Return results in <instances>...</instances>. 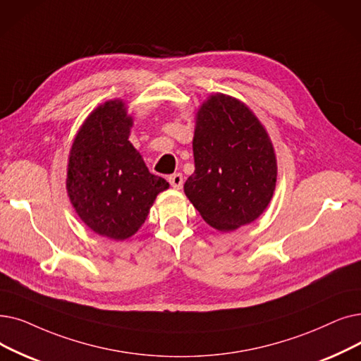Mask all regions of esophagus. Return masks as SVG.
Returning <instances> with one entry per match:
<instances>
[{
	"label": "esophagus",
	"instance_id": "obj_1",
	"mask_svg": "<svg viewBox=\"0 0 361 361\" xmlns=\"http://www.w3.org/2000/svg\"><path fill=\"white\" fill-rule=\"evenodd\" d=\"M168 181L169 184L174 187V189H181L183 187V174H180V172H177V174H172L168 177Z\"/></svg>",
	"mask_w": 361,
	"mask_h": 361
}]
</instances>
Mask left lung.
Instances as JSON below:
<instances>
[{"label": "left lung", "instance_id": "obj_1", "mask_svg": "<svg viewBox=\"0 0 361 361\" xmlns=\"http://www.w3.org/2000/svg\"><path fill=\"white\" fill-rule=\"evenodd\" d=\"M195 172L185 196L205 221L221 231L252 223L271 200L277 165L270 138L249 109L224 94L197 114Z\"/></svg>", "mask_w": 361, "mask_h": 361}]
</instances>
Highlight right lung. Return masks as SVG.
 I'll return each mask as SVG.
<instances>
[{"label": "right lung", "instance_id": "right-lung-1", "mask_svg": "<svg viewBox=\"0 0 361 361\" xmlns=\"http://www.w3.org/2000/svg\"><path fill=\"white\" fill-rule=\"evenodd\" d=\"M133 121L121 100L94 111L72 145L66 187L75 211L97 234L123 240L140 228L169 184L149 172L128 142Z\"/></svg>", "mask_w": 361, "mask_h": 361}]
</instances>
